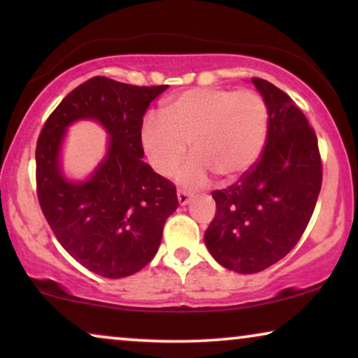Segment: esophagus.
I'll list each match as a JSON object with an SVG mask.
<instances>
[{
  "instance_id": "esophagus-1",
  "label": "esophagus",
  "mask_w": 358,
  "mask_h": 358,
  "mask_svg": "<svg viewBox=\"0 0 358 358\" xmlns=\"http://www.w3.org/2000/svg\"><path fill=\"white\" fill-rule=\"evenodd\" d=\"M178 200L180 205H187L190 200V194L185 192V190H178Z\"/></svg>"
}]
</instances>
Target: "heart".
Segmentation results:
<instances>
[{
	"mask_svg": "<svg viewBox=\"0 0 358 358\" xmlns=\"http://www.w3.org/2000/svg\"><path fill=\"white\" fill-rule=\"evenodd\" d=\"M268 109L252 90L197 87L174 96L163 115L148 114L140 140L151 168L171 176L187 155L194 156L178 179L187 187L207 184L210 176L236 179L256 164L267 141Z\"/></svg>",
	"mask_w": 358,
	"mask_h": 358,
	"instance_id": "obj_1",
	"label": "heart"
}]
</instances>
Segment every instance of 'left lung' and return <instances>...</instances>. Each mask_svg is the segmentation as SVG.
Here are the masks:
<instances>
[{"instance_id":"obj_1","label":"left lung","mask_w":358,"mask_h":358,"mask_svg":"<svg viewBox=\"0 0 358 358\" xmlns=\"http://www.w3.org/2000/svg\"><path fill=\"white\" fill-rule=\"evenodd\" d=\"M268 109L261 158L233 185L213 190L217 213L205 244L223 267L256 273L285 257L310 223L322 182L315 130L292 97L252 78Z\"/></svg>"}]
</instances>
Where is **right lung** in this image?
I'll return each mask as SVG.
<instances>
[{
  "mask_svg": "<svg viewBox=\"0 0 358 358\" xmlns=\"http://www.w3.org/2000/svg\"><path fill=\"white\" fill-rule=\"evenodd\" d=\"M166 90L94 76L57 106L38 135L36 182L43 217L65 251L97 275L122 278L141 271L179 205L176 185L141 159L143 115ZM81 118L105 127L110 150L90 180L70 183L59 168V146L67 127Z\"/></svg>",
  "mask_w": 358,
  "mask_h": 358,
  "instance_id": "add662e5",
  "label": "right lung"
}]
</instances>
